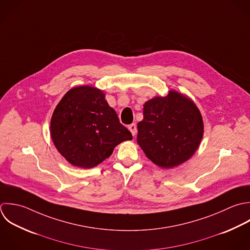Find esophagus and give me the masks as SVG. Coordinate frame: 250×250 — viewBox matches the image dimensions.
<instances>
[{
	"mask_svg": "<svg viewBox=\"0 0 250 250\" xmlns=\"http://www.w3.org/2000/svg\"><path fill=\"white\" fill-rule=\"evenodd\" d=\"M128 129L130 130V132H131V134H132L133 136H134V135L136 134V132H137V126H136L135 124L129 125H128Z\"/></svg>",
	"mask_w": 250,
	"mask_h": 250,
	"instance_id": "esophagus-1",
	"label": "esophagus"
}]
</instances>
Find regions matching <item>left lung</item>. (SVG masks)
<instances>
[{"label":"left lung","instance_id":"obj_1","mask_svg":"<svg viewBox=\"0 0 250 250\" xmlns=\"http://www.w3.org/2000/svg\"><path fill=\"white\" fill-rule=\"evenodd\" d=\"M137 129V143L147 158L161 167L172 168L195 154L204 135V122L190 98L169 90L167 96L144 104Z\"/></svg>","mask_w":250,"mask_h":250}]
</instances>
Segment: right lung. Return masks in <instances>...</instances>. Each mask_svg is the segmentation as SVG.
Masks as SVG:
<instances>
[{"mask_svg":"<svg viewBox=\"0 0 250 250\" xmlns=\"http://www.w3.org/2000/svg\"><path fill=\"white\" fill-rule=\"evenodd\" d=\"M50 135L57 151L82 168L96 167L117 145L132 139L103 91L89 85L74 87L62 97L51 117Z\"/></svg>","mask_w":250,"mask_h":250,"instance_id":"obj_1","label":"right lung"}]
</instances>
